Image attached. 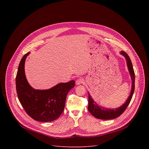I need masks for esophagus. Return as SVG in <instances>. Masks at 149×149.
I'll use <instances>...</instances> for the list:
<instances>
[{
    "mask_svg": "<svg viewBox=\"0 0 149 149\" xmlns=\"http://www.w3.org/2000/svg\"><path fill=\"white\" fill-rule=\"evenodd\" d=\"M75 83H76L77 85H80L81 84H84V79L82 78H79L77 79Z\"/></svg>",
    "mask_w": 149,
    "mask_h": 149,
    "instance_id": "34e87169",
    "label": "esophagus"
}]
</instances>
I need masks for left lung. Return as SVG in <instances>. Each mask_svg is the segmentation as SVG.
<instances>
[{"instance_id": "left-lung-1", "label": "left lung", "mask_w": 149, "mask_h": 149, "mask_svg": "<svg viewBox=\"0 0 149 149\" xmlns=\"http://www.w3.org/2000/svg\"><path fill=\"white\" fill-rule=\"evenodd\" d=\"M121 55L124 56L127 62V65L132 79V90L129 97L127 99L125 102L120 107L116 109H105L101 105H98L96 102L91 97L89 92L88 93V109L89 112L95 118L102 120H111L114 119L120 115L125 111L127 106L129 105L132 98L133 95V93L135 88V75L132 63L129 56L124 51L120 52Z\"/></svg>"}]
</instances>
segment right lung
Wrapping results in <instances>:
<instances>
[{"label":"right lung","instance_id":"obj_1","mask_svg":"<svg viewBox=\"0 0 149 149\" xmlns=\"http://www.w3.org/2000/svg\"><path fill=\"white\" fill-rule=\"evenodd\" d=\"M30 52L21 59L16 77L18 99L26 113L33 120L49 122L57 119L64 110L68 92L74 87V80L59 83L48 90H35L28 83L25 74V62Z\"/></svg>","mask_w":149,"mask_h":149}]
</instances>
